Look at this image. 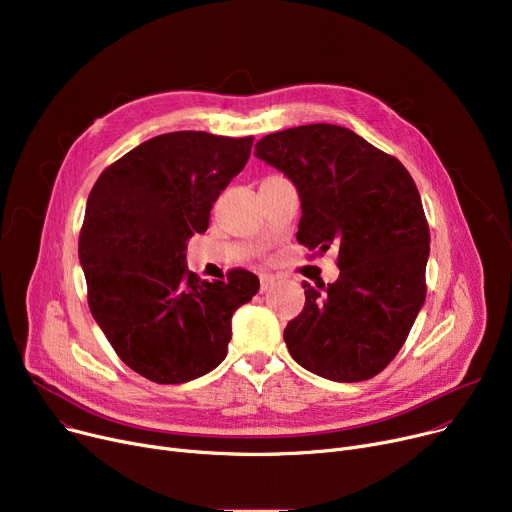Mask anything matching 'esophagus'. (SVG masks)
Returning <instances> with one entry per match:
<instances>
[{
  "label": "esophagus",
  "instance_id": "esophagus-1",
  "mask_svg": "<svg viewBox=\"0 0 512 512\" xmlns=\"http://www.w3.org/2000/svg\"><path fill=\"white\" fill-rule=\"evenodd\" d=\"M259 290L261 292H267V290H270L272 286H274V282H276V278L272 276V274H261V278H259Z\"/></svg>",
  "mask_w": 512,
  "mask_h": 512
}]
</instances>
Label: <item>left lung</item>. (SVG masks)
<instances>
[{"label": "left lung", "mask_w": 512, "mask_h": 512, "mask_svg": "<svg viewBox=\"0 0 512 512\" xmlns=\"http://www.w3.org/2000/svg\"><path fill=\"white\" fill-rule=\"evenodd\" d=\"M255 155L297 186L301 245L338 249V280L303 284L305 307L284 330L288 353L332 382L373 378L396 357L425 303L429 228L411 174L334 124L272 132Z\"/></svg>", "instance_id": "obj_1"}]
</instances>
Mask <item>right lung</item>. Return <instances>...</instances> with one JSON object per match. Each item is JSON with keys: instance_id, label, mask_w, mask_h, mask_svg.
Masks as SVG:
<instances>
[{"instance_id": "1", "label": "right lung", "mask_w": 512, "mask_h": 512, "mask_svg": "<svg viewBox=\"0 0 512 512\" xmlns=\"http://www.w3.org/2000/svg\"><path fill=\"white\" fill-rule=\"evenodd\" d=\"M251 147L253 137L159 134L103 170L89 195L78 257L91 313L118 357L155 384H184L218 367L234 311L259 290L247 270L207 282L186 267L188 238L207 230Z\"/></svg>"}]
</instances>
